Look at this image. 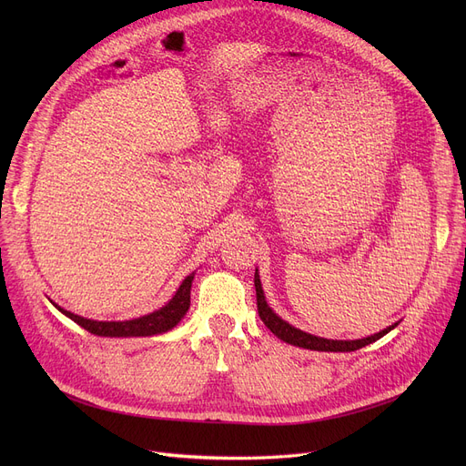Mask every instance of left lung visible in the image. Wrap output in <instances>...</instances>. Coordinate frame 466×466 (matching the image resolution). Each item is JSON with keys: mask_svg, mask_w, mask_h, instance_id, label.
<instances>
[{"mask_svg": "<svg viewBox=\"0 0 466 466\" xmlns=\"http://www.w3.org/2000/svg\"><path fill=\"white\" fill-rule=\"evenodd\" d=\"M255 289H257V309H258V315L262 323L270 329L279 339L287 341V344L290 346H299V348H304V350H313V351H357L364 346L372 344V341L380 339L381 336H385L389 330H393L399 323L390 325L387 329H383L381 332L374 334V336H369V338H362V339H327V338H319V336H313V334H308L300 329H295L292 325H289L287 321H283L279 315H276L270 306L266 304V299H264V292H262V287H260V279H258V272H255Z\"/></svg>", "mask_w": 466, "mask_h": 466, "instance_id": "obj_1", "label": "left lung"}]
</instances>
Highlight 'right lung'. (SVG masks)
<instances>
[{"label":"right lung","mask_w":466,"mask_h":466,"mask_svg":"<svg viewBox=\"0 0 466 466\" xmlns=\"http://www.w3.org/2000/svg\"><path fill=\"white\" fill-rule=\"evenodd\" d=\"M192 279H194V272L190 276L185 278V281L181 283V287L177 289L176 297L171 299L164 308L137 317V319L132 321H92V319H85V317H79L76 313H71L67 309L56 308L69 317L71 321H76L79 327H83L85 330H88L90 334L96 336H115V338H122V336H153V334H162L174 329L190 308V287H192Z\"/></svg>","instance_id":"right-lung-1"}]
</instances>
